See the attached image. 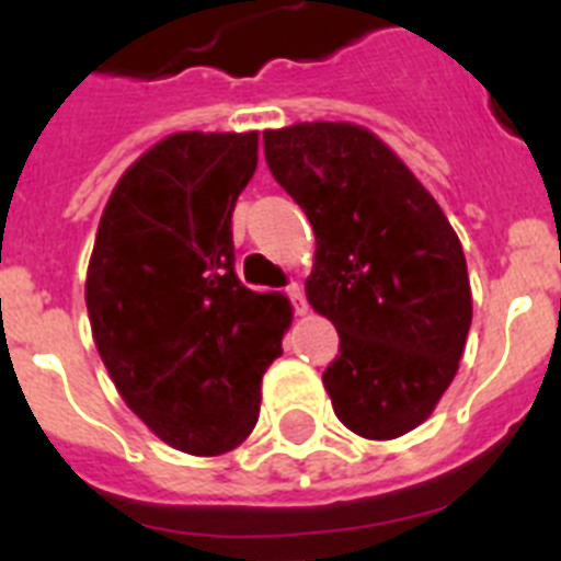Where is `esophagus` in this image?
Segmentation results:
<instances>
[{
    "instance_id": "1",
    "label": "esophagus",
    "mask_w": 561,
    "mask_h": 561,
    "mask_svg": "<svg viewBox=\"0 0 561 561\" xmlns=\"http://www.w3.org/2000/svg\"><path fill=\"white\" fill-rule=\"evenodd\" d=\"M286 295H289L291 306H295V314L297 317H304L306 311H309V304H306V297H304V289H300V284H289L286 286Z\"/></svg>"
}]
</instances>
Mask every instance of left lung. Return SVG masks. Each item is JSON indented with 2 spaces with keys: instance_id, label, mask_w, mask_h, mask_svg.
I'll return each mask as SVG.
<instances>
[{
  "instance_id": "obj_1",
  "label": "left lung",
  "mask_w": 561,
  "mask_h": 561,
  "mask_svg": "<svg viewBox=\"0 0 561 561\" xmlns=\"http://www.w3.org/2000/svg\"><path fill=\"white\" fill-rule=\"evenodd\" d=\"M266 165L317 238L306 297L340 334L323 374L336 419L370 440L427 421L472 325L463 247L438 202L368 128L264 131Z\"/></svg>"
}]
</instances>
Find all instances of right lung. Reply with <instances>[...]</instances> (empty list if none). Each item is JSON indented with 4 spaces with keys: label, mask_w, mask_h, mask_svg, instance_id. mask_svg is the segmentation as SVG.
<instances>
[{
    "label": "right lung",
    "mask_w": 561,
    "mask_h": 561,
    "mask_svg": "<svg viewBox=\"0 0 561 561\" xmlns=\"http://www.w3.org/2000/svg\"><path fill=\"white\" fill-rule=\"evenodd\" d=\"M255 165L257 131L171 134L114 185L89 257V323L114 388L187 455L252 433L291 323L284 295L236 275L232 210Z\"/></svg>",
    "instance_id": "1"
}]
</instances>
